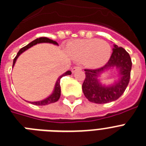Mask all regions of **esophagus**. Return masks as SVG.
I'll return each mask as SVG.
<instances>
[{"mask_svg": "<svg viewBox=\"0 0 146 146\" xmlns=\"http://www.w3.org/2000/svg\"><path fill=\"white\" fill-rule=\"evenodd\" d=\"M80 69H81V67H80V66H74V67H73V68H72V73H74V72H75L76 71L80 70Z\"/></svg>", "mask_w": 146, "mask_h": 146, "instance_id": "obj_1", "label": "esophagus"}]
</instances>
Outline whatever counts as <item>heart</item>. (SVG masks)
Wrapping results in <instances>:
<instances>
[{
  "instance_id": "obj_1",
  "label": "heart",
  "mask_w": 146,
  "mask_h": 146,
  "mask_svg": "<svg viewBox=\"0 0 146 146\" xmlns=\"http://www.w3.org/2000/svg\"><path fill=\"white\" fill-rule=\"evenodd\" d=\"M67 51L76 60H82L88 68H100L109 60L111 47L107 41L98 39L77 40L68 43Z\"/></svg>"
}]
</instances>
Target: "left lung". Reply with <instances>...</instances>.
Returning <instances> with one entry per match:
<instances>
[{
	"label": "left lung",
	"mask_w": 146,
	"mask_h": 146,
	"mask_svg": "<svg viewBox=\"0 0 146 146\" xmlns=\"http://www.w3.org/2000/svg\"><path fill=\"white\" fill-rule=\"evenodd\" d=\"M109 60L104 66L96 69H85L86 78L82 86L83 92L90 102L107 103L114 101L124 93L130 80L131 60L130 55L122 47L114 45ZM115 66L119 70V79L114 84L105 87L97 79L99 74Z\"/></svg>",
	"instance_id": "8db88e82"
}]
</instances>
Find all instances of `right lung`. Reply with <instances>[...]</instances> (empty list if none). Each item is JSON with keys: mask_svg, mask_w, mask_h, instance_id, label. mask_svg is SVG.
Listing matches in <instances>:
<instances>
[{"mask_svg": "<svg viewBox=\"0 0 146 146\" xmlns=\"http://www.w3.org/2000/svg\"><path fill=\"white\" fill-rule=\"evenodd\" d=\"M53 43V44H55V45H58V43L54 40H52L51 39H48L47 37H39V38H37L36 40H33L32 42H31L30 43H29L28 45H27L26 46L23 47V48H21V49L19 50V52H17V55L15 58H14V60H13V65H12V66H14V65L15 63L16 62V60L17 58L19 57L20 54L21 53H23V52L29 48L30 47L33 46L34 45H36L37 43ZM72 74V72L71 71H67L66 73H64L63 74H62L61 76H60L59 78L58 79L57 82H56V84H55V86H54V92L51 94L49 97H48L46 99L43 100H40V101H37V102H29L31 103L32 104H34V105L36 106H45V105H48V104H50V103H55L57 102L59 100L60 97V78H63V76H66V75H70Z\"/></svg>", "mask_w": 146, "mask_h": 146, "instance_id": "1", "label": "right lung"}]
</instances>
